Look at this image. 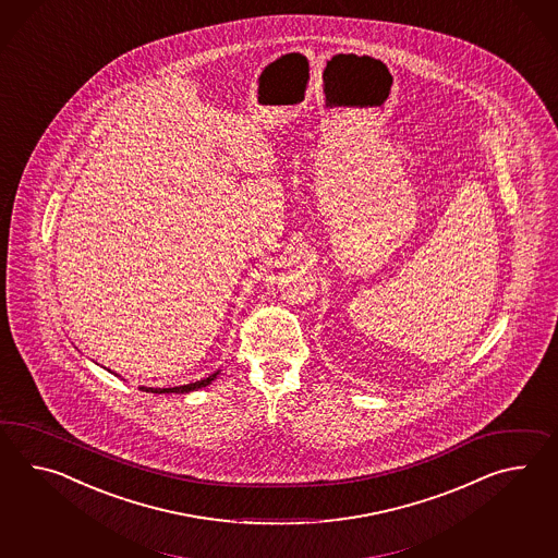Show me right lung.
<instances>
[{
  "mask_svg": "<svg viewBox=\"0 0 558 558\" xmlns=\"http://www.w3.org/2000/svg\"><path fill=\"white\" fill-rule=\"evenodd\" d=\"M219 371L216 373H211L209 377H205L202 380H195V383H187V385H179V387H165V389H159V387H141V391H145V393H191V391H197V389H202V387H207V385H211V380L218 379Z\"/></svg>",
  "mask_w": 558,
  "mask_h": 558,
  "instance_id": "right-lung-1",
  "label": "right lung"
}]
</instances>
